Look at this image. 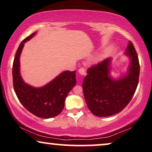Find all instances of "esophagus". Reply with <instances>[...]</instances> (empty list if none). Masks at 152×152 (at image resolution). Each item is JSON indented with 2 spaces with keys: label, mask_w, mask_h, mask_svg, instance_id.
Here are the masks:
<instances>
[{
  "label": "esophagus",
  "mask_w": 152,
  "mask_h": 152,
  "mask_svg": "<svg viewBox=\"0 0 152 152\" xmlns=\"http://www.w3.org/2000/svg\"><path fill=\"white\" fill-rule=\"evenodd\" d=\"M78 73H79L80 75H82V76H85V75H86V70L84 69L83 68H80L79 69H78Z\"/></svg>",
  "instance_id": "1"
}]
</instances>
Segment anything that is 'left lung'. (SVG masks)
Returning a JSON list of instances; mask_svg holds the SVG:
<instances>
[{
  "instance_id": "obj_1",
  "label": "left lung",
  "mask_w": 152,
  "mask_h": 152,
  "mask_svg": "<svg viewBox=\"0 0 152 152\" xmlns=\"http://www.w3.org/2000/svg\"><path fill=\"white\" fill-rule=\"evenodd\" d=\"M126 55L131 62L128 74L118 80L109 75L111 58L90 67L83 82L84 97L88 109L95 116L106 117L121 111L137 89L140 63L133 44L129 41Z\"/></svg>"
}]
</instances>
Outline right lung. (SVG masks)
Returning <instances> with one entry per match:
<instances>
[{
	"instance_id": "1",
	"label": "right lung",
	"mask_w": 152,
	"mask_h": 152,
	"mask_svg": "<svg viewBox=\"0 0 152 152\" xmlns=\"http://www.w3.org/2000/svg\"><path fill=\"white\" fill-rule=\"evenodd\" d=\"M36 32L23 40L15 54L12 65L13 86L17 98L29 112L43 118H50L62 112L64 101L76 83V71H65L41 88H34L23 80L20 72V57L24 43Z\"/></svg>"
}]
</instances>
